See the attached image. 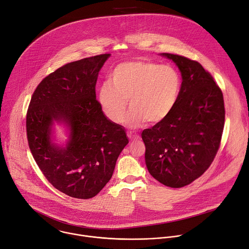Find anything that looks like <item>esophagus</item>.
<instances>
[{"label":"esophagus","instance_id":"obj_1","mask_svg":"<svg viewBox=\"0 0 249 249\" xmlns=\"http://www.w3.org/2000/svg\"><path fill=\"white\" fill-rule=\"evenodd\" d=\"M128 138L131 140V141H136V140H139L140 139V136L136 133H133V132H128L127 134Z\"/></svg>","mask_w":249,"mask_h":249}]
</instances>
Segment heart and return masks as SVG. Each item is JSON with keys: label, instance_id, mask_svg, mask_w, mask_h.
<instances>
[{"label": "heart", "instance_id": "1", "mask_svg": "<svg viewBox=\"0 0 249 249\" xmlns=\"http://www.w3.org/2000/svg\"><path fill=\"white\" fill-rule=\"evenodd\" d=\"M181 87L177 71L169 65L153 61L136 60L118 64L110 75V84L104 83L98 89L97 99L104 114L111 121L126 119L130 127H139L146 121L157 124L173 109Z\"/></svg>", "mask_w": 249, "mask_h": 249}]
</instances>
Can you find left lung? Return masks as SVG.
Returning <instances> with one entry per match:
<instances>
[{"mask_svg": "<svg viewBox=\"0 0 249 249\" xmlns=\"http://www.w3.org/2000/svg\"><path fill=\"white\" fill-rule=\"evenodd\" d=\"M179 68L182 84L169 115L142 132L149 172L159 182L180 188L210 167L225 125L220 87L202 65L184 56L161 53Z\"/></svg>", "mask_w": 249, "mask_h": 249, "instance_id": "8db88e82", "label": "left lung"}]
</instances>
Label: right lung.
Segmentation results:
<instances>
[{"label": "right lung", "instance_id": "add662e5", "mask_svg": "<svg viewBox=\"0 0 249 249\" xmlns=\"http://www.w3.org/2000/svg\"><path fill=\"white\" fill-rule=\"evenodd\" d=\"M110 54L68 63L35 89L26 113L28 146L46 179L66 195L89 199L112 177L129 143L121 125L105 117L95 95L98 72ZM63 121L71 130L66 148L51 143V126Z\"/></svg>", "mask_w": 249, "mask_h": 249}]
</instances>
